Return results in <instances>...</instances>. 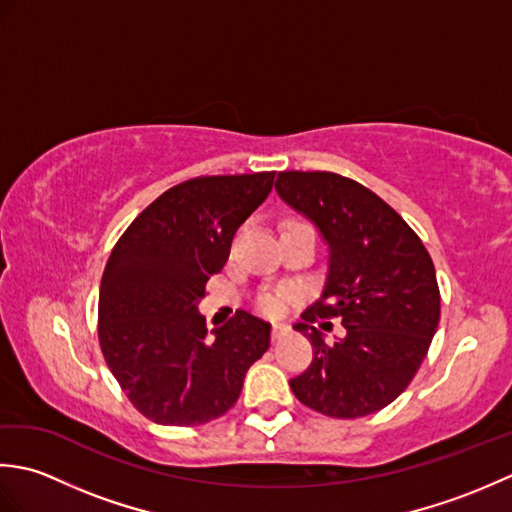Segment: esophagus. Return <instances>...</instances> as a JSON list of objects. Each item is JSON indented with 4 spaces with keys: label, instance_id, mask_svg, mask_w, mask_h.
<instances>
[{
    "label": "esophagus",
    "instance_id": "34e87169",
    "mask_svg": "<svg viewBox=\"0 0 512 512\" xmlns=\"http://www.w3.org/2000/svg\"><path fill=\"white\" fill-rule=\"evenodd\" d=\"M288 325L286 323H273V330H270V339L273 341H279L281 336H286L288 334Z\"/></svg>",
    "mask_w": 512,
    "mask_h": 512
}]
</instances>
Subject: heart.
<instances>
[{
  "instance_id": "heart-1",
  "label": "heart",
  "mask_w": 512,
  "mask_h": 512,
  "mask_svg": "<svg viewBox=\"0 0 512 512\" xmlns=\"http://www.w3.org/2000/svg\"><path fill=\"white\" fill-rule=\"evenodd\" d=\"M288 299L290 290H264L257 295L255 306L259 312L266 314V317H277V314L284 312Z\"/></svg>"
}]
</instances>
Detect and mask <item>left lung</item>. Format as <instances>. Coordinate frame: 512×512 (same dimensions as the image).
<instances>
[{"mask_svg": "<svg viewBox=\"0 0 512 512\" xmlns=\"http://www.w3.org/2000/svg\"><path fill=\"white\" fill-rule=\"evenodd\" d=\"M275 189L330 246L323 295L295 325L312 363L290 380L292 394L323 416L363 418L394 402L429 352L440 321L436 268L413 228L356 180L281 171ZM319 318H341L344 339L325 344L309 325Z\"/></svg>", "mask_w": 512, "mask_h": 512, "instance_id": "left-lung-1", "label": "left lung"}]
</instances>
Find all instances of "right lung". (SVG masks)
Masks as SVG:
<instances>
[{"instance_id": "obj_1", "label": "right lung", "mask_w": 512, "mask_h": 512, "mask_svg": "<svg viewBox=\"0 0 512 512\" xmlns=\"http://www.w3.org/2000/svg\"><path fill=\"white\" fill-rule=\"evenodd\" d=\"M275 171L200 176L151 202L118 239L99 295L105 363L145 418L193 427L224 416L270 345V323L237 310L206 339L198 301Z\"/></svg>"}]
</instances>
